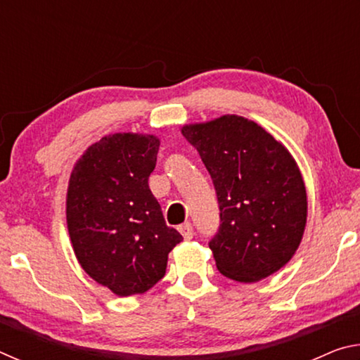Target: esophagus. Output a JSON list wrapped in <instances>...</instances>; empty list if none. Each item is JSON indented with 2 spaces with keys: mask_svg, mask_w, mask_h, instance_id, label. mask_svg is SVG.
Listing matches in <instances>:
<instances>
[{
  "mask_svg": "<svg viewBox=\"0 0 360 360\" xmlns=\"http://www.w3.org/2000/svg\"><path fill=\"white\" fill-rule=\"evenodd\" d=\"M179 231H181V235L184 236V240H192L193 238V227H192L191 222H186V224L179 225Z\"/></svg>",
  "mask_w": 360,
  "mask_h": 360,
  "instance_id": "34e87169",
  "label": "esophagus"
}]
</instances>
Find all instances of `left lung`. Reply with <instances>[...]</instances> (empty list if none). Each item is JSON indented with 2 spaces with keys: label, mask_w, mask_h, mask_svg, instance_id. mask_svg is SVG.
I'll list each match as a JSON object with an SVG mask.
<instances>
[{
  "label": "left lung",
  "mask_w": 360,
  "mask_h": 360,
  "mask_svg": "<svg viewBox=\"0 0 360 360\" xmlns=\"http://www.w3.org/2000/svg\"><path fill=\"white\" fill-rule=\"evenodd\" d=\"M216 188L219 229L210 240L217 270L255 283L284 266L307 224V191L297 163L255 122L222 115L182 127Z\"/></svg>",
  "instance_id": "8db88e82"
}]
</instances>
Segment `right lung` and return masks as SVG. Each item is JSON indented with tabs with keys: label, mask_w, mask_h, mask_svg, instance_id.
Wrapping results in <instances>:
<instances>
[{
	"label": "right lung",
	"mask_w": 360,
	"mask_h": 360,
	"mask_svg": "<svg viewBox=\"0 0 360 360\" xmlns=\"http://www.w3.org/2000/svg\"><path fill=\"white\" fill-rule=\"evenodd\" d=\"M160 141L115 133L85 150L72 169L66 222L79 264L120 297L143 294L165 276L182 241L168 227L148 179Z\"/></svg>",
	"instance_id": "add662e5"
}]
</instances>
